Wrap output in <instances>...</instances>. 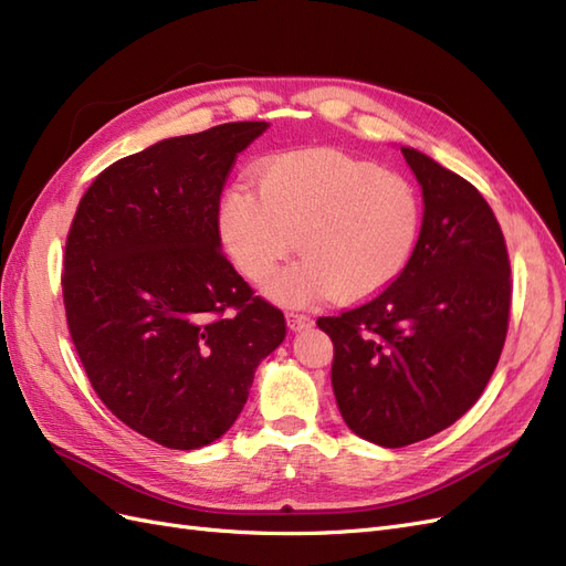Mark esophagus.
<instances>
[{
  "instance_id": "esophagus-1",
  "label": "esophagus",
  "mask_w": 566,
  "mask_h": 566,
  "mask_svg": "<svg viewBox=\"0 0 566 566\" xmlns=\"http://www.w3.org/2000/svg\"><path fill=\"white\" fill-rule=\"evenodd\" d=\"M285 321H287V328L293 331V333H300V331H306V328H312V318L306 316V314H295V312H290V314H285Z\"/></svg>"
}]
</instances>
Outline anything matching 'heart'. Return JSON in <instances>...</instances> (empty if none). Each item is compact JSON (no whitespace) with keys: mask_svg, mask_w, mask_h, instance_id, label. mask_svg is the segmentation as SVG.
Masks as SVG:
<instances>
[{"mask_svg":"<svg viewBox=\"0 0 566 566\" xmlns=\"http://www.w3.org/2000/svg\"><path fill=\"white\" fill-rule=\"evenodd\" d=\"M420 229L413 184L328 148L266 160L256 169V191L233 184L219 205L221 241L250 281L266 279L297 238L304 256L264 287L285 306L382 293L408 266Z\"/></svg>","mask_w":566,"mask_h":566,"instance_id":"obj_1","label":"heart"}]
</instances>
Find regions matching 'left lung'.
Here are the masks:
<instances>
[{"mask_svg": "<svg viewBox=\"0 0 566 566\" xmlns=\"http://www.w3.org/2000/svg\"><path fill=\"white\" fill-rule=\"evenodd\" d=\"M422 188V229L401 276L378 297L318 318L347 427L385 449L447 430L482 397L510 318L505 238L476 188L401 148Z\"/></svg>", "mask_w": 566, "mask_h": 566, "instance_id": "obj_1", "label": "left lung"}]
</instances>
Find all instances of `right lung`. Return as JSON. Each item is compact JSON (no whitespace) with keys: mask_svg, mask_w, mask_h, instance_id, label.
Instances as JSON below:
<instances>
[{"mask_svg":"<svg viewBox=\"0 0 566 566\" xmlns=\"http://www.w3.org/2000/svg\"><path fill=\"white\" fill-rule=\"evenodd\" d=\"M269 123L172 136L113 163L65 241L63 304L98 399L132 430L193 451L241 416L254 370L285 339L221 254L219 198Z\"/></svg>","mask_w":566,"mask_h":566,"instance_id":"1","label":"right lung"}]
</instances>
